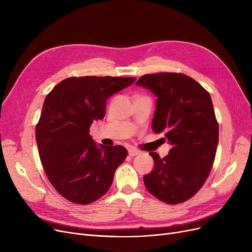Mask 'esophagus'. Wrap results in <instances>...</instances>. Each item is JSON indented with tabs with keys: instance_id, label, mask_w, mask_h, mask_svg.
<instances>
[{
	"instance_id": "1",
	"label": "esophagus",
	"mask_w": 252,
	"mask_h": 252,
	"mask_svg": "<svg viewBox=\"0 0 252 252\" xmlns=\"http://www.w3.org/2000/svg\"><path fill=\"white\" fill-rule=\"evenodd\" d=\"M141 152L139 151V150H136V149H130V150H128V155L130 156V157H134V156H137V155H139Z\"/></svg>"
}]
</instances>
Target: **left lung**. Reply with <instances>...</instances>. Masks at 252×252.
Segmentation results:
<instances>
[{
    "label": "left lung",
    "mask_w": 252,
    "mask_h": 252,
    "mask_svg": "<svg viewBox=\"0 0 252 252\" xmlns=\"http://www.w3.org/2000/svg\"><path fill=\"white\" fill-rule=\"evenodd\" d=\"M136 85L157 96L152 128L171 145L163 158L149 153L155 165L145 175V186L162 202H185L201 189L215 162L219 124L209 93L192 77L176 72L145 74Z\"/></svg>",
    "instance_id": "left-lung-1"
}]
</instances>
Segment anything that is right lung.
I'll list each match as a JSON object with an SVG mask.
<instances>
[{"label": "right lung", "instance_id": "add662e5", "mask_svg": "<svg viewBox=\"0 0 252 252\" xmlns=\"http://www.w3.org/2000/svg\"><path fill=\"white\" fill-rule=\"evenodd\" d=\"M135 77L81 76L63 79L47 95L35 140L47 178L68 201L90 204L111 186L126 158L125 147H98L90 126L105 115L106 101Z\"/></svg>", "mask_w": 252, "mask_h": 252}]
</instances>
